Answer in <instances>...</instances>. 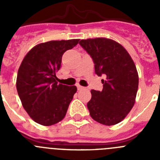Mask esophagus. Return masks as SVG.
Segmentation results:
<instances>
[{
	"instance_id": "obj_1",
	"label": "esophagus",
	"mask_w": 160,
	"mask_h": 160,
	"mask_svg": "<svg viewBox=\"0 0 160 160\" xmlns=\"http://www.w3.org/2000/svg\"><path fill=\"white\" fill-rule=\"evenodd\" d=\"M77 87H78V90H83V89H84V87H82V86H80V85H78Z\"/></svg>"
}]
</instances>
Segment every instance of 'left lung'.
Here are the masks:
<instances>
[{"instance_id": "1", "label": "left lung", "mask_w": 160, "mask_h": 160, "mask_svg": "<svg viewBox=\"0 0 160 160\" xmlns=\"http://www.w3.org/2000/svg\"><path fill=\"white\" fill-rule=\"evenodd\" d=\"M91 56L95 73L103 75L102 91L92 90L87 107L91 118L106 126L118 123L135 102L138 87L136 66L125 48L109 38H89L79 42Z\"/></svg>"}]
</instances>
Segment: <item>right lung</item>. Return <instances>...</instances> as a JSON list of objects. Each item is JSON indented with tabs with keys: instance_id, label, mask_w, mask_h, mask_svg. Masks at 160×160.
I'll use <instances>...</instances> for the list:
<instances>
[{
	"instance_id": "1",
	"label": "right lung",
	"mask_w": 160,
	"mask_h": 160,
	"mask_svg": "<svg viewBox=\"0 0 160 160\" xmlns=\"http://www.w3.org/2000/svg\"><path fill=\"white\" fill-rule=\"evenodd\" d=\"M78 42L71 39L40 43L24 58L18 69L17 90L24 109L34 122L51 126L66 116L77 87L58 84L56 73L63 53Z\"/></svg>"
}]
</instances>
